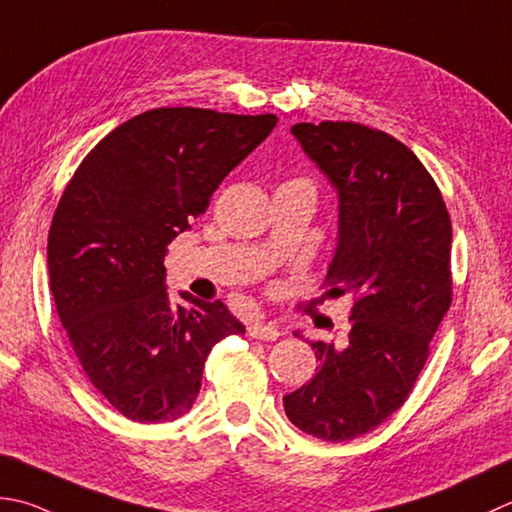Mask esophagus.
<instances>
[{
  "mask_svg": "<svg viewBox=\"0 0 512 512\" xmlns=\"http://www.w3.org/2000/svg\"><path fill=\"white\" fill-rule=\"evenodd\" d=\"M248 335L255 339H264V342H275V339L282 335V330L273 322H257L248 328Z\"/></svg>",
  "mask_w": 512,
  "mask_h": 512,
  "instance_id": "1",
  "label": "esophagus"
}]
</instances>
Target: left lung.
I'll use <instances>...</instances> for the list:
<instances>
[{
	"instance_id": "left-lung-1",
	"label": "left lung",
	"mask_w": 512,
	"mask_h": 512,
	"mask_svg": "<svg viewBox=\"0 0 512 512\" xmlns=\"http://www.w3.org/2000/svg\"><path fill=\"white\" fill-rule=\"evenodd\" d=\"M290 133L337 190L326 279L357 299L348 344L310 342L315 377L284 397V410L306 435L348 442L393 415L422 373L453 295V228L433 177L395 137L353 122L295 124Z\"/></svg>"
}]
</instances>
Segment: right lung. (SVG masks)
<instances>
[{
    "mask_svg": "<svg viewBox=\"0 0 512 512\" xmlns=\"http://www.w3.org/2000/svg\"><path fill=\"white\" fill-rule=\"evenodd\" d=\"M275 115L155 108L108 133L70 179L48 275L70 346L108 404L139 424L188 413L217 342L244 335L222 302L168 295V244L275 128Z\"/></svg>",
    "mask_w": 512,
    "mask_h": 512,
    "instance_id": "add662e5",
    "label": "right lung"
}]
</instances>
